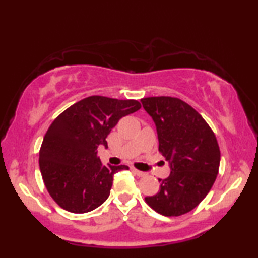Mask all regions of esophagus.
<instances>
[{
    "label": "esophagus",
    "instance_id": "esophagus-1",
    "mask_svg": "<svg viewBox=\"0 0 258 258\" xmlns=\"http://www.w3.org/2000/svg\"><path fill=\"white\" fill-rule=\"evenodd\" d=\"M133 172L137 174V175L139 176V177H143V176H146L147 174L145 173V172H141V171H139V169H135V168H133Z\"/></svg>",
    "mask_w": 258,
    "mask_h": 258
}]
</instances>
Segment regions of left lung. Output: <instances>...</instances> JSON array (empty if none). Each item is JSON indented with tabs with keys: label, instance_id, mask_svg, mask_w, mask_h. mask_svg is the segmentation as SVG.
Here are the masks:
<instances>
[{
	"label": "left lung",
	"instance_id": "8db88e82",
	"mask_svg": "<svg viewBox=\"0 0 258 258\" xmlns=\"http://www.w3.org/2000/svg\"><path fill=\"white\" fill-rule=\"evenodd\" d=\"M141 102L154 120L159 151L171 168L167 178H159V191L146 202L164 216L183 215L202 203L216 180L221 152L215 134L180 99L154 97Z\"/></svg>",
	"mask_w": 258,
	"mask_h": 258
}]
</instances>
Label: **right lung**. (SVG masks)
I'll list each match as a JSON object with an SVG mask.
<instances>
[{"instance_id": "right-lung-1", "label": "right lung", "mask_w": 258, "mask_h": 258, "mask_svg": "<svg viewBox=\"0 0 258 258\" xmlns=\"http://www.w3.org/2000/svg\"><path fill=\"white\" fill-rule=\"evenodd\" d=\"M137 100L93 95L56 117L40 150V169L47 191L61 208L76 214L93 211L110 195L113 174L128 166H102L99 146L121 117L138 111Z\"/></svg>"}]
</instances>
